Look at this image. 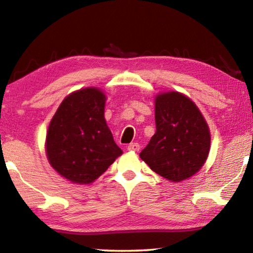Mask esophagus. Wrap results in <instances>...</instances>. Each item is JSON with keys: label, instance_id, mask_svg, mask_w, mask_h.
Listing matches in <instances>:
<instances>
[{"label": "esophagus", "instance_id": "esophagus-1", "mask_svg": "<svg viewBox=\"0 0 253 253\" xmlns=\"http://www.w3.org/2000/svg\"><path fill=\"white\" fill-rule=\"evenodd\" d=\"M139 144L138 143H131L127 146V149L130 152H138L139 151Z\"/></svg>", "mask_w": 253, "mask_h": 253}]
</instances>
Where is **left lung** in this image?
I'll use <instances>...</instances> for the list:
<instances>
[{
  "label": "left lung",
  "mask_w": 253,
  "mask_h": 253,
  "mask_svg": "<svg viewBox=\"0 0 253 253\" xmlns=\"http://www.w3.org/2000/svg\"><path fill=\"white\" fill-rule=\"evenodd\" d=\"M155 124V134L140 152V158L172 182L199 172L208 158L211 135L194 102L176 91L157 95Z\"/></svg>",
  "instance_id": "8db88e82"
}]
</instances>
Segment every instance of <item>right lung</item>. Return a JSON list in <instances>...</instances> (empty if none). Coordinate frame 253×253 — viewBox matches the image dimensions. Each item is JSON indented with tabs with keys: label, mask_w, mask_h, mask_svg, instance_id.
Listing matches in <instances>:
<instances>
[{
	"label": "right lung",
	"mask_w": 253,
	"mask_h": 253,
	"mask_svg": "<svg viewBox=\"0 0 253 253\" xmlns=\"http://www.w3.org/2000/svg\"><path fill=\"white\" fill-rule=\"evenodd\" d=\"M105 102L100 89H80L63 99L51 119L46 157L72 183H92L123 154L106 124Z\"/></svg>",
	"instance_id": "obj_1"
}]
</instances>
